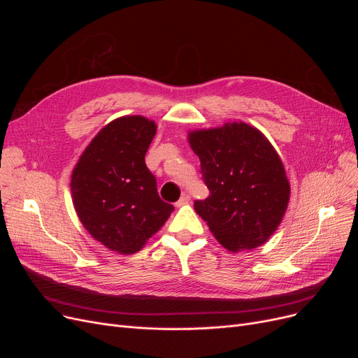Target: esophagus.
I'll list each match as a JSON object with an SVG mask.
<instances>
[{"mask_svg": "<svg viewBox=\"0 0 358 358\" xmlns=\"http://www.w3.org/2000/svg\"><path fill=\"white\" fill-rule=\"evenodd\" d=\"M189 201H190V196H189V194H182V196L180 197V200L176 203V206H177V208H181V206L187 204Z\"/></svg>", "mask_w": 358, "mask_h": 358, "instance_id": "34e87169", "label": "esophagus"}]
</instances>
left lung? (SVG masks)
Here are the masks:
<instances>
[{
	"label": "left lung",
	"instance_id": "8db88e82",
	"mask_svg": "<svg viewBox=\"0 0 358 358\" xmlns=\"http://www.w3.org/2000/svg\"><path fill=\"white\" fill-rule=\"evenodd\" d=\"M210 192L196 200V213L231 252L251 251L270 239L283 220L290 182L277 150L245 122L189 131Z\"/></svg>",
	"mask_w": 358,
	"mask_h": 358
}]
</instances>
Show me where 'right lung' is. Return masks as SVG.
Returning <instances> with one entry per match:
<instances>
[{
	"label": "right lung",
	"instance_id": "obj_1",
	"mask_svg": "<svg viewBox=\"0 0 358 358\" xmlns=\"http://www.w3.org/2000/svg\"><path fill=\"white\" fill-rule=\"evenodd\" d=\"M155 134L154 120L117 117L92 138L72 169V203L83 227L117 254L141 251L174 210L159 199L145 164Z\"/></svg>",
	"mask_w": 358,
	"mask_h": 358
}]
</instances>
